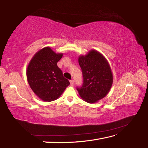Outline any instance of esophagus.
<instances>
[{
    "label": "esophagus",
    "mask_w": 148,
    "mask_h": 148,
    "mask_svg": "<svg viewBox=\"0 0 148 148\" xmlns=\"http://www.w3.org/2000/svg\"><path fill=\"white\" fill-rule=\"evenodd\" d=\"M74 80H71L70 81V84H71V86H73L74 85Z\"/></svg>",
    "instance_id": "esophagus-1"
}]
</instances>
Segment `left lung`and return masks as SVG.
Segmentation results:
<instances>
[{"instance_id": "8db88e82", "label": "left lung", "mask_w": 148, "mask_h": 148, "mask_svg": "<svg viewBox=\"0 0 148 148\" xmlns=\"http://www.w3.org/2000/svg\"><path fill=\"white\" fill-rule=\"evenodd\" d=\"M78 62L83 76V86L77 88L78 93L84 101L98 102L109 92L113 82L108 60L100 52L92 49L86 55H80Z\"/></svg>"}]
</instances>
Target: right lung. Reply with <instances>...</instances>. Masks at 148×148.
Returning <instances> with one entry per match:
<instances>
[{
    "instance_id": "add662e5",
    "label": "right lung",
    "mask_w": 148,
    "mask_h": 148,
    "mask_svg": "<svg viewBox=\"0 0 148 148\" xmlns=\"http://www.w3.org/2000/svg\"><path fill=\"white\" fill-rule=\"evenodd\" d=\"M62 56L63 53H56L50 47H45L34 55L28 65V83L34 93L43 101L58 99L70 84L57 66Z\"/></svg>"
}]
</instances>
